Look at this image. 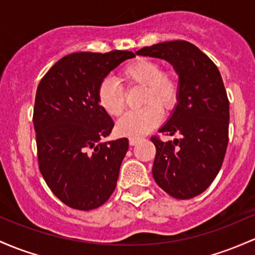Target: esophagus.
Listing matches in <instances>:
<instances>
[{
	"label": "esophagus",
	"instance_id": "34e87169",
	"mask_svg": "<svg viewBox=\"0 0 255 255\" xmlns=\"http://www.w3.org/2000/svg\"><path fill=\"white\" fill-rule=\"evenodd\" d=\"M139 142V139H135V138H130L129 139V145H136Z\"/></svg>",
	"mask_w": 255,
	"mask_h": 255
}]
</instances>
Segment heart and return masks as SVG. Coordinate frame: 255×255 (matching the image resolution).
<instances>
[{
	"instance_id": "obj_1",
	"label": "heart",
	"mask_w": 255,
	"mask_h": 255,
	"mask_svg": "<svg viewBox=\"0 0 255 255\" xmlns=\"http://www.w3.org/2000/svg\"><path fill=\"white\" fill-rule=\"evenodd\" d=\"M120 80L128 86L144 87L141 110L126 114L117 122L120 134L139 139L158 125L162 119L161 111L174 108L178 100V80L172 71H162L157 61L138 59L126 65ZM98 102L103 110L110 116L117 117L125 109V92L119 80L106 77L98 88Z\"/></svg>"
}]
</instances>
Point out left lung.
Returning <instances> with one entry per match:
<instances>
[{
  "mask_svg": "<svg viewBox=\"0 0 255 255\" xmlns=\"http://www.w3.org/2000/svg\"><path fill=\"white\" fill-rule=\"evenodd\" d=\"M138 55L167 60L179 76L178 103L158 132L178 135L156 146L152 175L178 200L202 194L219 173L229 142V99L217 65L187 41L144 47Z\"/></svg>",
  "mask_w": 255,
  "mask_h": 255,
  "instance_id": "obj_1",
  "label": "left lung"
}]
</instances>
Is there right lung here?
I'll return each mask as SVG.
<instances>
[{"label":"right lung","instance_id":"obj_1","mask_svg":"<svg viewBox=\"0 0 255 255\" xmlns=\"http://www.w3.org/2000/svg\"><path fill=\"white\" fill-rule=\"evenodd\" d=\"M128 50L80 52L61 58L42 77L33 108L38 167L66 206L91 211L113 195L128 139L102 141L114 121L98 102V88Z\"/></svg>","mask_w":255,"mask_h":255}]
</instances>
